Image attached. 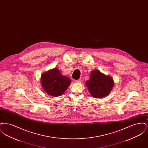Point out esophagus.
Here are the masks:
<instances>
[{
	"label": "esophagus",
	"instance_id": "obj_1",
	"mask_svg": "<svg viewBox=\"0 0 148 148\" xmlns=\"http://www.w3.org/2000/svg\"><path fill=\"white\" fill-rule=\"evenodd\" d=\"M74 82H75V83H80L82 82V80H81V79H79V80H74Z\"/></svg>",
	"mask_w": 148,
	"mask_h": 148
}]
</instances>
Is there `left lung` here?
I'll list each match as a JSON object with an SVG mask.
<instances>
[{
	"instance_id": "1",
	"label": "left lung",
	"mask_w": 148,
	"mask_h": 148,
	"mask_svg": "<svg viewBox=\"0 0 148 148\" xmlns=\"http://www.w3.org/2000/svg\"><path fill=\"white\" fill-rule=\"evenodd\" d=\"M86 86L92 97L101 98L108 95L114 85L113 77L95 69L92 71Z\"/></svg>"
}]
</instances>
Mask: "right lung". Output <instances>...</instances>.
Segmentation results:
<instances>
[{"mask_svg": "<svg viewBox=\"0 0 148 148\" xmlns=\"http://www.w3.org/2000/svg\"><path fill=\"white\" fill-rule=\"evenodd\" d=\"M42 89L52 97H59L71 84L69 77L64 76L58 68H54L42 73L40 77Z\"/></svg>", "mask_w": 148, "mask_h": 148, "instance_id": "obj_1", "label": "right lung"}]
</instances>
